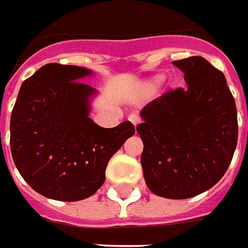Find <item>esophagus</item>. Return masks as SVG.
<instances>
[{
  "label": "esophagus",
  "mask_w": 248,
  "mask_h": 248,
  "mask_svg": "<svg viewBox=\"0 0 248 248\" xmlns=\"http://www.w3.org/2000/svg\"><path fill=\"white\" fill-rule=\"evenodd\" d=\"M128 120L131 121V123H132L135 127H136L139 123H140V119H139V117L136 115H131V116H129V119H128Z\"/></svg>",
  "instance_id": "1"
}]
</instances>
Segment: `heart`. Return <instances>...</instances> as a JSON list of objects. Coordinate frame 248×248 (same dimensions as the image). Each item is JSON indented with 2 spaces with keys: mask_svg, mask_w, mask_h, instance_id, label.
<instances>
[{
  "mask_svg": "<svg viewBox=\"0 0 248 248\" xmlns=\"http://www.w3.org/2000/svg\"><path fill=\"white\" fill-rule=\"evenodd\" d=\"M161 80H163V77H161V76L154 77V78H152V80L149 81V85H157V84H160Z\"/></svg>",
  "mask_w": 248,
  "mask_h": 248,
  "instance_id": "b5f03b06",
  "label": "heart"
}]
</instances>
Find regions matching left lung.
<instances>
[{
	"label": "left lung",
	"mask_w": 248,
	"mask_h": 248,
	"mask_svg": "<svg viewBox=\"0 0 248 248\" xmlns=\"http://www.w3.org/2000/svg\"><path fill=\"white\" fill-rule=\"evenodd\" d=\"M187 87L144 107L136 131L143 140L145 183L157 196L188 199L214 187L238 141L236 105L226 77L199 56L173 61Z\"/></svg>",
	"instance_id": "left-lung-1"
}]
</instances>
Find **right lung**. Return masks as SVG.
Listing matches in <instances>:
<instances>
[{
	"instance_id": "1",
	"label": "right lung",
	"mask_w": 248,
	"mask_h": 248,
	"mask_svg": "<svg viewBox=\"0 0 248 248\" xmlns=\"http://www.w3.org/2000/svg\"><path fill=\"white\" fill-rule=\"evenodd\" d=\"M93 72L46 64L22 82L10 117L17 170L45 198L77 202L103 186L108 161L133 136L132 123L103 128L89 117L97 91L82 78Z\"/></svg>"
}]
</instances>
